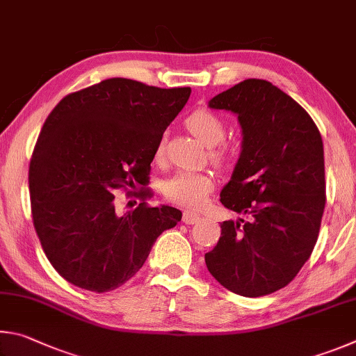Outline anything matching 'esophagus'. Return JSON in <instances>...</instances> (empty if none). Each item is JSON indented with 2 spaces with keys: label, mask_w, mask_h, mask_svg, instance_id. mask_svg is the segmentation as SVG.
<instances>
[{
  "label": "esophagus",
  "mask_w": 356,
  "mask_h": 356,
  "mask_svg": "<svg viewBox=\"0 0 356 356\" xmlns=\"http://www.w3.org/2000/svg\"><path fill=\"white\" fill-rule=\"evenodd\" d=\"M198 219H200V216H198V214L191 213V211H184L183 222L186 223V225H194V223L198 222Z\"/></svg>",
  "instance_id": "1"
}]
</instances>
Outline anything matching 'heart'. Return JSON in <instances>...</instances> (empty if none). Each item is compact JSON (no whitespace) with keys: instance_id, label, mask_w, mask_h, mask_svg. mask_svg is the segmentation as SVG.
<instances>
[{"instance_id":"b5f03b06","label":"heart","mask_w":356,"mask_h":356,"mask_svg":"<svg viewBox=\"0 0 356 356\" xmlns=\"http://www.w3.org/2000/svg\"><path fill=\"white\" fill-rule=\"evenodd\" d=\"M186 127L198 140L211 148V156L216 161H223L228 156L227 145H220L225 136V123L219 115L208 109H195L186 118ZM165 136H162L156 145V158L164 154ZM214 191V179L203 172H178L162 184V192L167 200L179 207L198 209L204 207L211 192Z\"/></svg>"}]
</instances>
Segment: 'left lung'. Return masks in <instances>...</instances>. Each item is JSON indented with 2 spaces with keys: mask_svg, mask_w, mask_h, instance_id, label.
I'll return each mask as SVG.
<instances>
[{
  "mask_svg": "<svg viewBox=\"0 0 356 356\" xmlns=\"http://www.w3.org/2000/svg\"><path fill=\"white\" fill-rule=\"evenodd\" d=\"M208 106L238 115L242 149L220 202L247 220L220 223V239L204 263L234 294H272L294 280L319 236L325 208L321 133L296 99L264 79L242 81Z\"/></svg>",
  "mask_w": 356,
  "mask_h": 356,
  "instance_id": "8db88e82",
  "label": "left lung"
}]
</instances>
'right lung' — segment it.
I'll use <instances>...</instances> for the list:
<instances>
[{"mask_svg":"<svg viewBox=\"0 0 356 356\" xmlns=\"http://www.w3.org/2000/svg\"><path fill=\"white\" fill-rule=\"evenodd\" d=\"M189 95L191 87L111 78L68 93L47 117L29 164L31 213L43 252L68 283L117 289L181 220L177 208L148 207L145 186L158 140ZM137 187L143 203L120 215L113 194Z\"/></svg>","mask_w":356,"mask_h":356,"instance_id":"1","label":"right lung"}]
</instances>
